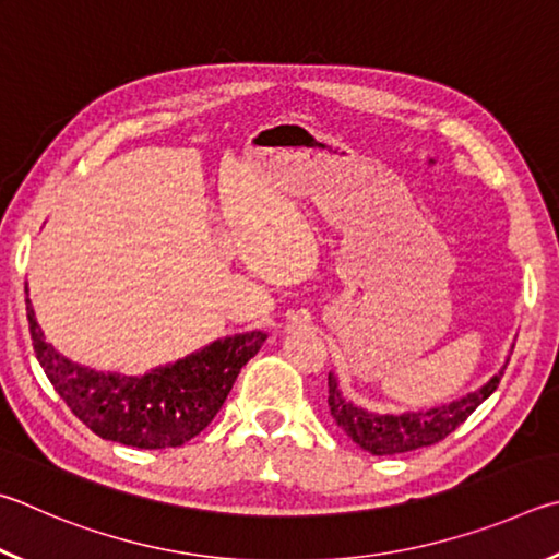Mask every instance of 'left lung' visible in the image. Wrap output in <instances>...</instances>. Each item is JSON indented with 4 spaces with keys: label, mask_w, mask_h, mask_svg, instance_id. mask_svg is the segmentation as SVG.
Returning a JSON list of instances; mask_svg holds the SVG:
<instances>
[{
    "label": "left lung",
    "mask_w": 559,
    "mask_h": 559,
    "mask_svg": "<svg viewBox=\"0 0 559 559\" xmlns=\"http://www.w3.org/2000/svg\"><path fill=\"white\" fill-rule=\"evenodd\" d=\"M508 366V364H506ZM506 366L474 393L454 400L449 405H439L427 413H405V415H376L358 407L341 395L334 373H329V409L336 425L354 439L358 447L373 456H393L413 452L419 447L442 442L484 400L493 393L501 383Z\"/></svg>",
    "instance_id": "obj_1"
}]
</instances>
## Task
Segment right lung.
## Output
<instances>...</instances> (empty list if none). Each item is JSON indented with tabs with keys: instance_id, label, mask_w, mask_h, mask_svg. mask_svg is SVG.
<instances>
[{
	"instance_id": "obj_1",
	"label": "right lung",
	"mask_w": 559,
	"mask_h": 559,
	"mask_svg": "<svg viewBox=\"0 0 559 559\" xmlns=\"http://www.w3.org/2000/svg\"><path fill=\"white\" fill-rule=\"evenodd\" d=\"M26 319L38 364L71 413L97 437L136 449L181 447L201 435L223 407L240 368L267 338L262 331L225 336L146 376H120L58 354L38 329L28 299Z\"/></svg>"
}]
</instances>
